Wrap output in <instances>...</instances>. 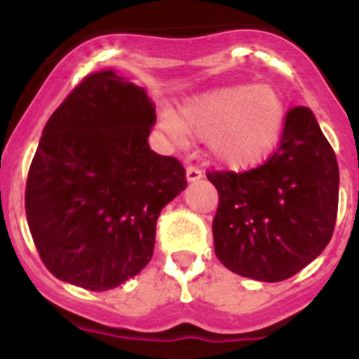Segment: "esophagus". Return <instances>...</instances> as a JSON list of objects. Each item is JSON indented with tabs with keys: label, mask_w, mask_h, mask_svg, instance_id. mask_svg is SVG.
Here are the masks:
<instances>
[{
	"label": "esophagus",
	"mask_w": 359,
	"mask_h": 359,
	"mask_svg": "<svg viewBox=\"0 0 359 359\" xmlns=\"http://www.w3.org/2000/svg\"><path fill=\"white\" fill-rule=\"evenodd\" d=\"M203 176V170L199 169V167H196V165H189L187 167V180L189 182H198V180H201Z\"/></svg>",
	"instance_id": "1"
}]
</instances>
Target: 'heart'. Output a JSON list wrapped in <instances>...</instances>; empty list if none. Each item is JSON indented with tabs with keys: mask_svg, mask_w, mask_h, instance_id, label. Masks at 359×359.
Wrapping results in <instances>:
<instances>
[{
	"mask_svg": "<svg viewBox=\"0 0 359 359\" xmlns=\"http://www.w3.org/2000/svg\"><path fill=\"white\" fill-rule=\"evenodd\" d=\"M161 128L176 142L208 138L212 156L230 167H248L273 151L284 129V106L268 86H228L185 102L180 120L170 111Z\"/></svg>",
	"mask_w": 359,
	"mask_h": 359,
	"instance_id": "1",
	"label": "heart"
}]
</instances>
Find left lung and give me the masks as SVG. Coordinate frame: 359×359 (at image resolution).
<instances>
[{
  "instance_id": "1",
  "label": "left lung",
  "mask_w": 359,
  "mask_h": 359,
  "mask_svg": "<svg viewBox=\"0 0 359 359\" xmlns=\"http://www.w3.org/2000/svg\"><path fill=\"white\" fill-rule=\"evenodd\" d=\"M219 192L215 255L241 277L280 282L322 253L334 231L340 172L309 107H291L277 149L255 169L208 170Z\"/></svg>"
}]
</instances>
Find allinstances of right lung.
<instances>
[{
  "label": "right lung",
  "instance_id": "right-lung-1",
  "mask_svg": "<svg viewBox=\"0 0 359 359\" xmlns=\"http://www.w3.org/2000/svg\"><path fill=\"white\" fill-rule=\"evenodd\" d=\"M144 88L115 69L82 79L44 126L25 190L28 228L50 273L106 291L149 264L161 208L185 167L149 147Z\"/></svg>",
  "mask_w": 359,
  "mask_h": 359
}]
</instances>
